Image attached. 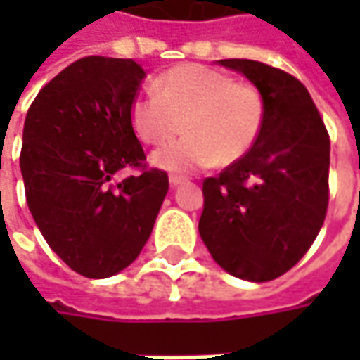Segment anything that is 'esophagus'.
I'll list each match as a JSON object with an SVG mask.
<instances>
[{
	"label": "esophagus",
	"instance_id": "34e87169",
	"mask_svg": "<svg viewBox=\"0 0 360 360\" xmlns=\"http://www.w3.org/2000/svg\"><path fill=\"white\" fill-rule=\"evenodd\" d=\"M186 182V176H180V174H170V186H180Z\"/></svg>",
	"mask_w": 360,
	"mask_h": 360
}]
</instances>
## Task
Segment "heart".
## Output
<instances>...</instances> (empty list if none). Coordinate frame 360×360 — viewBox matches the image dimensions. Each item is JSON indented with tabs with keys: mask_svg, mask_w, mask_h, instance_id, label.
<instances>
[{
	"mask_svg": "<svg viewBox=\"0 0 360 360\" xmlns=\"http://www.w3.org/2000/svg\"><path fill=\"white\" fill-rule=\"evenodd\" d=\"M130 122L136 136L154 146L172 140L180 128L186 130L182 140L152 154L158 168L196 170L214 162L229 166L256 144L264 124V98L250 82H234L200 63H182L164 72L154 90L131 100Z\"/></svg>",
	"mask_w": 360,
	"mask_h": 360,
	"instance_id": "b5f03b06",
	"label": "heart"
}]
</instances>
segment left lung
<instances>
[{
	"mask_svg": "<svg viewBox=\"0 0 360 360\" xmlns=\"http://www.w3.org/2000/svg\"><path fill=\"white\" fill-rule=\"evenodd\" d=\"M220 63L260 90L264 124L244 158L202 182L198 230L226 272L266 283L307 255L325 222L330 138L300 79L255 60Z\"/></svg>",
	"mask_w": 360,
	"mask_h": 360,
	"instance_id": "obj_1",
	"label": "left lung"
}]
</instances>
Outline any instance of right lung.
<instances>
[{"label": "right lung", "mask_w": 360, "mask_h": 360, "mask_svg": "<svg viewBox=\"0 0 360 360\" xmlns=\"http://www.w3.org/2000/svg\"><path fill=\"white\" fill-rule=\"evenodd\" d=\"M144 76L134 60L82 58L39 90L25 116L30 212L49 248L88 278L138 258L168 192V174L148 168L130 122ZM126 169L136 172L120 181Z\"/></svg>", "instance_id": "right-lung-1"}]
</instances>
